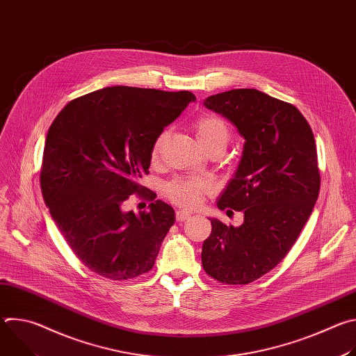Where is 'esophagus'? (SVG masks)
<instances>
[{
    "mask_svg": "<svg viewBox=\"0 0 356 356\" xmlns=\"http://www.w3.org/2000/svg\"><path fill=\"white\" fill-rule=\"evenodd\" d=\"M190 217H191V214H190L188 211H184V210H179V211L176 213V220H177L179 222L186 221V220H188Z\"/></svg>",
    "mask_w": 356,
    "mask_h": 356,
    "instance_id": "esophagus-1",
    "label": "esophagus"
}]
</instances>
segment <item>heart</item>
<instances>
[{"label":"heart","instance_id":"1","mask_svg":"<svg viewBox=\"0 0 356 356\" xmlns=\"http://www.w3.org/2000/svg\"><path fill=\"white\" fill-rule=\"evenodd\" d=\"M195 131V136L201 147H206L213 143H224L227 146V142L229 139V129L225 121L216 115H201L194 121L193 125ZM166 139V132H162L154 146H152V161L158 162L162 154V147ZM211 184L207 180L201 179H187V177H177L170 181H168L163 187L165 195L175 202L176 206H180L183 209H195L198 207L202 201H204L206 195L210 193Z\"/></svg>","mask_w":356,"mask_h":356}]
</instances>
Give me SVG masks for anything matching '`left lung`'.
I'll return each instance as SVG.
<instances>
[{"instance_id": "left-lung-1", "label": "left lung", "mask_w": 356, "mask_h": 356, "mask_svg": "<svg viewBox=\"0 0 356 356\" xmlns=\"http://www.w3.org/2000/svg\"><path fill=\"white\" fill-rule=\"evenodd\" d=\"M204 106L245 139L235 176L217 202L222 211H243V224L213 218L201 262L220 283L248 284L280 264L312 216L321 184L316 140L294 106L255 88L210 95Z\"/></svg>"}]
</instances>
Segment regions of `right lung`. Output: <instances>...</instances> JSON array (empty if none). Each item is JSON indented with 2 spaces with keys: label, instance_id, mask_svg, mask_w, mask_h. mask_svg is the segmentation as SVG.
Wrapping results in <instances>:
<instances>
[{
  "label": "right lung",
  "instance_id": "add662e5",
  "mask_svg": "<svg viewBox=\"0 0 356 356\" xmlns=\"http://www.w3.org/2000/svg\"><path fill=\"white\" fill-rule=\"evenodd\" d=\"M195 97L114 86L72 99L47 131L40 169L50 216L80 262L110 280L149 272L175 224V210L138 180L149 173L152 146ZM136 192L149 212L122 210Z\"/></svg>",
  "mask_w": 356,
  "mask_h": 356
}]
</instances>
